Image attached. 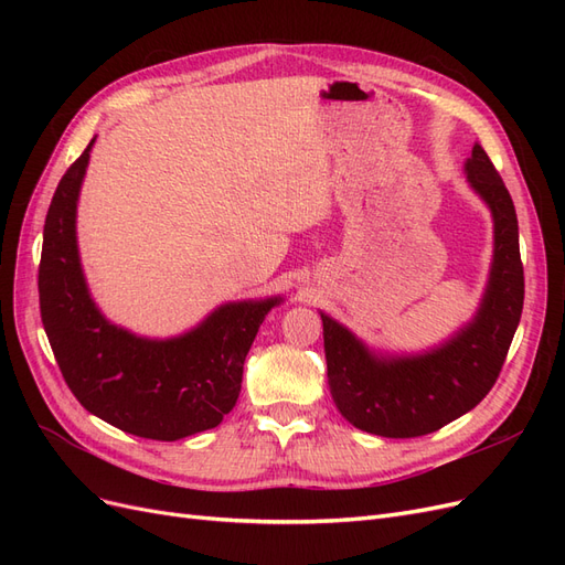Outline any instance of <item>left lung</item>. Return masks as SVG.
Masks as SVG:
<instances>
[{
  "instance_id": "obj_1",
  "label": "left lung",
  "mask_w": 565,
  "mask_h": 565,
  "mask_svg": "<svg viewBox=\"0 0 565 565\" xmlns=\"http://www.w3.org/2000/svg\"><path fill=\"white\" fill-rule=\"evenodd\" d=\"M465 174L494 221L490 278L471 322L434 351L386 358L320 313L330 393L355 429L384 438L426 436L473 409L500 377L525 295L519 221L502 177L478 143Z\"/></svg>"
}]
</instances>
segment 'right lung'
I'll return each mask as SVG.
<instances>
[{"label":"right lung","mask_w":565,"mask_h":565,"mask_svg":"<svg viewBox=\"0 0 565 565\" xmlns=\"http://www.w3.org/2000/svg\"><path fill=\"white\" fill-rule=\"evenodd\" d=\"M96 139L67 167L44 221L40 311L65 384L84 409L127 434L179 440L214 429L243 384L259 324L282 299L231 301L198 328L146 339L96 309L77 252V200Z\"/></svg>","instance_id":"1"}]
</instances>
